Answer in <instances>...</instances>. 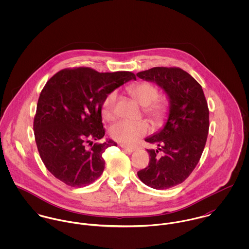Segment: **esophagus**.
<instances>
[{
  "mask_svg": "<svg viewBox=\"0 0 249 249\" xmlns=\"http://www.w3.org/2000/svg\"><path fill=\"white\" fill-rule=\"evenodd\" d=\"M121 147L124 149V150H125V151H127V152H133L135 149H136V147H134V146H128V145H125V144H121Z\"/></svg>",
  "mask_w": 249,
  "mask_h": 249,
  "instance_id": "1",
  "label": "esophagus"
}]
</instances>
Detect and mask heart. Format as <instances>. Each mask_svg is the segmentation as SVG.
I'll list each match as a JSON object with an SVG mask.
<instances>
[{
    "label": "heart",
    "mask_w": 249,
    "mask_h": 249,
    "mask_svg": "<svg viewBox=\"0 0 249 249\" xmlns=\"http://www.w3.org/2000/svg\"><path fill=\"white\" fill-rule=\"evenodd\" d=\"M129 96L142 107V115L155 127L162 125L171 113V101L167 97H158V87L148 81H141L130 85L127 88ZM118 92L111 91L103 102L102 115L108 121H114L117 116ZM148 131V124L144 121L137 123L119 122L109 129L110 137L124 144H133L142 138Z\"/></svg>",
    "instance_id": "1"
}]
</instances>
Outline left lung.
<instances>
[{"label": "left lung", "mask_w": 249, "mask_h": 249, "mask_svg": "<svg viewBox=\"0 0 249 249\" xmlns=\"http://www.w3.org/2000/svg\"><path fill=\"white\" fill-rule=\"evenodd\" d=\"M137 76L156 82L172 105L164 128L145 139L156 149H146L148 165L137 175L148 187L169 189L185 181L199 162L210 125L207 101L201 85L181 68L154 67Z\"/></svg>", "instance_id": "8db88e82"}]
</instances>
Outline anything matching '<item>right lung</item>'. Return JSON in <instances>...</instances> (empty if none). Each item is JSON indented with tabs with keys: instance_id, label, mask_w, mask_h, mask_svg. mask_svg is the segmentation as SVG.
I'll use <instances>...</instances> for the list:
<instances>
[{
	"instance_id": "1",
	"label": "right lung",
	"mask_w": 249,
	"mask_h": 249,
	"mask_svg": "<svg viewBox=\"0 0 249 249\" xmlns=\"http://www.w3.org/2000/svg\"><path fill=\"white\" fill-rule=\"evenodd\" d=\"M130 79H136L131 71L77 67L57 71L47 81L38 99L34 130L40 157L54 178L79 188L102 176L103 153L117 145L111 140L93 143L106 134L103 102Z\"/></svg>"
}]
</instances>
